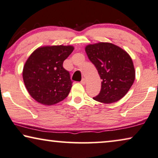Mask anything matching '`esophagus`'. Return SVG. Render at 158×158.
<instances>
[{"label": "esophagus", "mask_w": 158, "mask_h": 158, "mask_svg": "<svg viewBox=\"0 0 158 158\" xmlns=\"http://www.w3.org/2000/svg\"><path fill=\"white\" fill-rule=\"evenodd\" d=\"M86 82H87V81H86L85 78H83V79H82L81 83V84H83V85H85V84L86 83Z\"/></svg>", "instance_id": "1"}]
</instances>
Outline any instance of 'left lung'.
<instances>
[{"label":"left lung","instance_id":"obj_1","mask_svg":"<svg viewBox=\"0 0 158 158\" xmlns=\"http://www.w3.org/2000/svg\"><path fill=\"white\" fill-rule=\"evenodd\" d=\"M85 50L102 80L100 93L93 98L104 103H114L122 99L135 79V67L129 54L109 42L88 44Z\"/></svg>","mask_w":158,"mask_h":158}]
</instances>
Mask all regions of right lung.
Masks as SVG:
<instances>
[{"instance_id":"obj_1","label":"right lung","mask_w":158,"mask_h":158,"mask_svg":"<svg viewBox=\"0 0 158 158\" xmlns=\"http://www.w3.org/2000/svg\"><path fill=\"white\" fill-rule=\"evenodd\" d=\"M73 49L71 45L43 46L27 59L23 68V83L30 96L38 103L52 106L68 96L73 82L62 64Z\"/></svg>"}]
</instances>
